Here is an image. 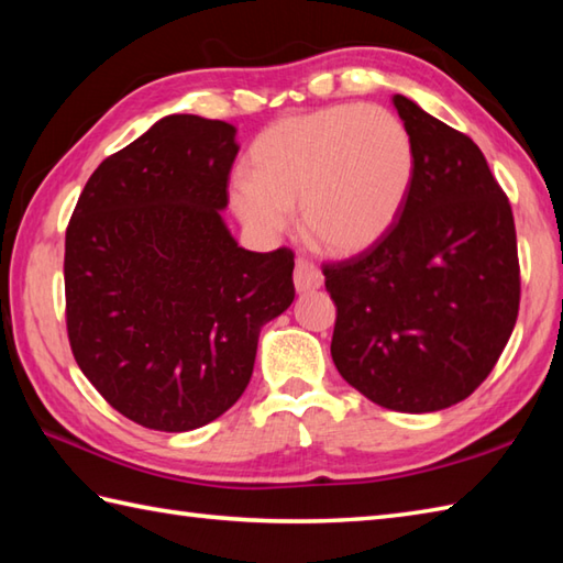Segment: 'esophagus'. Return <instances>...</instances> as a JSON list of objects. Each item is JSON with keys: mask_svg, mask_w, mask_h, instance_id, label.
Wrapping results in <instances>:
<instances>
[{"mask_svg": "<svg viewBox=\"0 0 563 563\" xmlns=\"http://www.w3.org/2000/svg\"><path fill=\"white\" fill-rule=\"evenodd\" d=\"M324 285V275L309 261H297L295 266V290L297 292H312L319 290Z\"/></svg>", "mask_w": 563, "mask_h": 563, "instance_id": "obj_1", "label": "esophagus"}]
</instances>
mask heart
I'll return each mask as SVG.
<instances>
[{"instance_id":"heart-1","label":"heart","mask_w":563,"mask_h":563,"mask_svg":"<svg viewBox=\"0 0 563 563\" xmlns=\"http://www.w3.org/2000/svg\"><path fill=\"white\" fill-rule=\"evenodd\" d=\"M413 172V142L397 115L333 106L273 123L251 150V176L232 178L230 200L261 236L288 232L302 206L307 234L329 254L353 256L391 232Z\"/></svg>"}]
</instances>
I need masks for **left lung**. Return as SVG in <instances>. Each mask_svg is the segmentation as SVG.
I'll return each instance as SVG.
<instances>
[{
	"label": "left lung",
	"instance_id": "8db88e82",
	"mask_svg": "<svg viewBox=\"0 0 563 563\" xmlns=\"http://www.w3.org/2000/svg\"><path fill=\"white\" fill-rule=\"evenodd\" d=\"M391 103L413 142L411 194L382 242L324 268L331 357L377 406L430 413L470 397L504 353L520 305L518 242L482 150L401 93Z\"/></svg>",
	"mask_w": 563,
	"mask_h": 563
}]
</instances>
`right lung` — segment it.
<instances>
[{"label":"right lung","mask_w":563,"mask_h":563,"mask_svg":"<svg viewBox=\"0 0 563 563\" xmlns=\"http://www.w3.org/2000/svg\"><path fill=\"white\" fill-rule=\"evenodd\" d=\"M236 128L164 115L103 159L65 236L75 361L130 421L186 433L254 373L258 333L295 300V256L236 244L222 210Z\"/></svg>","instance_id":"obj_1"}]
</instances>
